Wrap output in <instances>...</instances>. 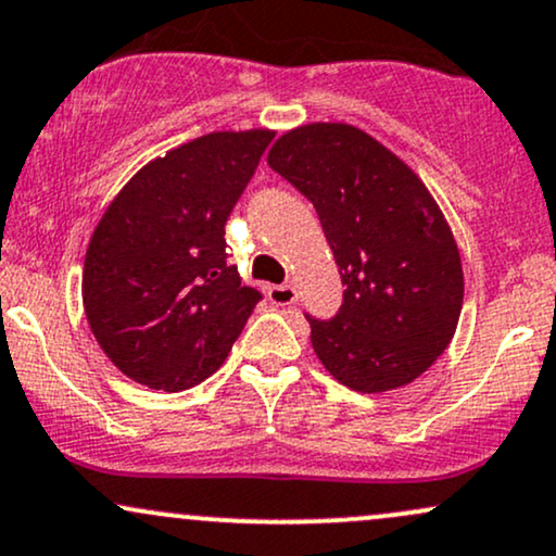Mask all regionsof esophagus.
I'll list each match as a JSON object with an SVG mask.
<instances>
[{
	"label": "esophagus",
	"mask_w": 556,
	"mask_h": 556,
	"mask_svg": "<svg viewBox=\"0 0 556 556\" xmlns=\"http://www.w3.org/2000/svg\"><path fill=\"white\" fill-rule=\"evenodd\" d=\"M267 299H270V302L276 304V306H291V304H296L299 293H296V289H293V286H289V283H283V286H270V289H267Z\"/></svg>",
	"instance_id": "esophagus-1"
}]
</instances>
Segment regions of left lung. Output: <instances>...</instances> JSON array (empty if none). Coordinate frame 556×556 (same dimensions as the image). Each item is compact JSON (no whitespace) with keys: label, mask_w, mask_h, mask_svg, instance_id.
<instances>
[{"label":"left lung","mask_w":556,"mask_h":556,"mask_svg":"<svg viewBox=\"0 0 556 556\" xmlns=\"http://www.w3.org/2000/svg\"><path fill=\"white\" fill-rule=\"evenodd\" d=\"M267 166L315 205L345 286L336 317L306 315L323 367L356 393L414 382L453 341L463 309L460 252L432 192L343 122L289 129Z\"/></svg>","instance_id":"left-lung-1"}]
</instances>
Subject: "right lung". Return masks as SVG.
Segmentation results:
<instances>
[{
	"instance_id": "right-lung-1",
	"label": "right lung",
	"mask_w": 556,
	"mask_h": 556,
	"mask_svg": "<svg viewBox=\"0 0 556 556\" xmlns=\"http://www.w3.org/2000/svg\"><path fill=\"white\" fill-rule=\"evenodd\" d=\"M270 140V129L189 140L146 163L98 220L83 306L129 380L179 393L226 362L263 296L228 263L224 226Z\"/></svg>"
}]
</instances>
